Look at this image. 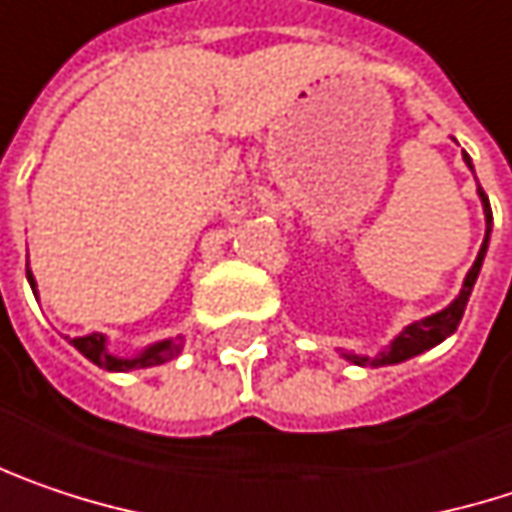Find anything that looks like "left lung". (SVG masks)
<instances>
[{
  "mask_svg": "<svg viewBox=\"0 0 512 512\" xmlns=\"http://www.w3.org/2000/svg\"><path fill=\"white\" fill-rule=\"evenodd\" d=\"M463 161H466V166L475 172V166H472V158H469V155H463ZM478 196H481L484 216H487V234H484L481 252H478V257H475L472 269H469V272H466V278H463V290L457 293V299L448 304V307H442L440 313H431V316H425V319H419V322H410L398 337H393V343H390L384 351H378L375 357L343 351V357H346V360H351L354 366H375V369H378V366H393V363L410 360V357H416V354H422V351L440 346L445 337H451V334L457 331V325H460V319H463V310H466L469 296H472V287H475V281H478V275H481V266H484V257H487V249H489V231H492V210H489V199H487V193L481 190V184H478Z\"/></svg>",
  "mask_w": 512,
  "mask_h": 512,
  "instance_id": "obj_1",
  "label": "left lung"
}]
</instances>
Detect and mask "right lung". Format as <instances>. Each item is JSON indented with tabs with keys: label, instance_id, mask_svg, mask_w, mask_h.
<instances>
[{
	"label": "right lung",
	"instance_id": "1",
	"mask_svg": "<svg viewBox=\"0 0 512 512\" xmlns=\"http://www.w3.org/2000/svg\"><path fill=\"white\" fill-rule=\"evenodd\" d=\"M25 278H28V284H31L34 296H37V281H34V275H31V269H28V266H25ZM67 340H70V337H67ZM70 346H75V349L81 351L90 363H96L99 369H108V372H128V369L161 366V363H166V360L178 357V354L184 351V337L178 334V337L158 340V343H152V346L140 349L137 354H131V357H119V354H114V351L108 349V337H105V334L72 337Z\"/></svg>",
	"mask_w": 512,
	"mask_h": 512
}]
</instances>
